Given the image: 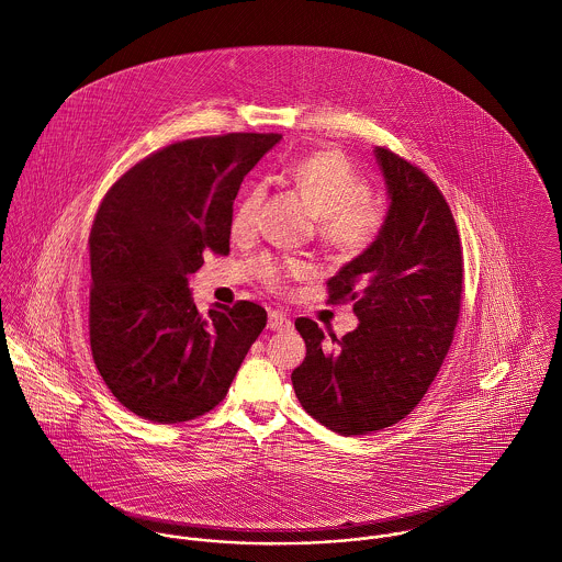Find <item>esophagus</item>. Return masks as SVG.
Masks as SVG:
<instances>
[{"instance_id": "obj_1", "label": "esophagus", "mask_w": 562, "mask_h": 562, "mask_svg": "<svg viewBox=\"0 0 562 562\" xmlns=\"http://www.w3.org/2000/svg\"><path fill=\"white\" fill-rule=\"evenodd\" d=\"M269 330H289L291 328V319L289 315L280 313V311H269Z\"/></svg>"}]
</instances>
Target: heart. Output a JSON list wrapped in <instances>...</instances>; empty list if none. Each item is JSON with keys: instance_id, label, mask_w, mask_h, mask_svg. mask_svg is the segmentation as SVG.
<instances>
[{"instance_id": "heart-1", "label": "heart", "mask_w": 562, "mask_h": 562, "mask_svg": "<svg viewBox=\"0 0 562 562\" xmlns=\"http://www.w3.org/2000/svg\"><path fill=\"white\" fill-rule=\"evenodd\" d=\"M289 179L317 216V232L326 247L339 254H359L381 234L385 205L370 194L368 181L341 153H311L293 164ZM265 199V183H251L243 192L229 221L236 238H249L256 232ZM256 276L267 289L282 291L293 280L313 278L315 267L297 258L265 256L256 265Z\"/></svg>"}]
</instances>
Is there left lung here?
Returning a JSON list of instances; mask_svg holds the SVG:
<instances>
[{
  "instance_id": "1",
  "label": "left lung",
  "mask_w": 562,
  "mask_h": 562,
  "mask_svg": "<svg viewBox=\"0 0 562 562\" xmlns=\"http://www.w3.org/2000/svg\"><path fill=\"white\" fill-rule=\"evenodd\" d=\"M390 207L376 240L328 280V302H352L359 326L326 348L322 328L295 322L306 359L293 370L297 401L341 436L403 420L427 394L460 317L464 260L451 207L414 164L374 148Z\"/></svg>"
}]
</instances>
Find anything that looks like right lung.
I'll use <instances>...</instances> for the list:
<instances>
[{
	"label": "right lung",
	"mask_w": 562,
	"mask_h": 562,
	"mask_svg": "<svg viewBox=\"0 0 562 562\" xmlns=\"http://www.w3.org/2000/svg\"><path fill=\"white\" fill-rule=\"evenodd\" d=\"M278 133H229L170 144L104 194L89 234V344L111 394L159 425L199 418L227 394L267 324L254 302L199 315L188 278L203 254H229L245 175Z\"/></svg>",
	"instance_id": "obj_1"
}]
</instances>
